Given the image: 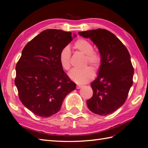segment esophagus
<instances>
[{"instance_id": "34e87169", "label": "esophagus", "mask_w": 148, "mask_h": 148, "mask_svg": "<svg viewBox=\"0 0 148 148\" xmlns=\"http://www.w3.org/2000/svg\"><path fill=\"white\" fill-rule=\"evenodd\" d=\"M82 87H83V86L79 85V84H77V85H76V88H77V89H80L81 88H82Z\"/></svg>"}]
</instances>
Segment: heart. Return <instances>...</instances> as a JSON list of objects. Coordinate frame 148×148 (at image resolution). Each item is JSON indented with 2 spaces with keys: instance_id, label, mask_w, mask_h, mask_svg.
I'll use <instances>...</instances> for the list:
<instances>
[{
  "instance_id": "obj_1",
  "label": "heart",
  "mask_w": 148,
  "mask_h": 148,
  "mask_svg": "<svg viewBox=\"0 0 148 148\" xmlns=\"http://www.w3.org/2000/svg\"><path fill=\"white\" fill-rule=\"evenodd\" d=\"M73 48L76 51L85 55L84 65L89 64L94 69L99 67L101 63V56L99 53L93 50L92 44L84 39H79L74 42ZM71 53L69 47L65 46L60 51L58 60L62 67L65 71L71 68ZM70 79L77 84H84L93 79L94 72L90 67L81 69H72L69 73Z\"/></svg>"
}]
</instances>
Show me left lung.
Segmentation results:
<instances>
[{"mask_svg": "<svg viewBox=\"0 0 148 148\" xmlns=\"http://www.w3.org/2000/svg\"><path fill=\"white\" fill-rule=\"evenodd\" d=\"M90 38L99 48L101 65L97 79L91 83L93 96L88 109L100 116L111 114L126 101L133 84L134 67L127 48L114 34L106 29L79 32Z\"/></svg>", "mask_w": 148, "mask_h": 148, "instance_id": "1", "label": "left lung"}]
</instances>
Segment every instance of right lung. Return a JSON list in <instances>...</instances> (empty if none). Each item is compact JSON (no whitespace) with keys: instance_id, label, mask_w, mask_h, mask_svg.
Masks as SVG:
<instances>
[{"instance_id":"obj_1","label":"right lung","mask_w":148,"mask_h":148,"mask_svg":"<svg viewBox=\"0 0 148 148\" xmlns=\"http://www.w3.org/2000/svg\"><path fill=\"white\" fill-rule=\"evenodd\" d=\"M71 34L57 29L42 31L24 47L16 65L19 99L36 116L56 114L66 95L76 89L58 60L60 51L73 39Z\"/></svg>"}]
</instances>
